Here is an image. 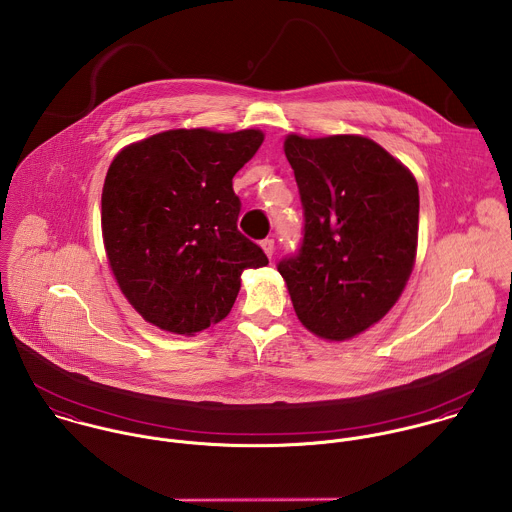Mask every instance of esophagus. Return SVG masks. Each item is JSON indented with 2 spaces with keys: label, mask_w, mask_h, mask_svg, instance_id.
<instances>
[{
  "label": "esophagus",
  "mask_w": 512,
  "mask_h": 512,
  "mask_svg": "<svg viewBox=\"0 0 512 512\" xmlns=\"http://www.w3.org/2000/svg\"><path fill=\"white\" fill-rule=\"evenodd\" d=\"M262 250L266 252V256L268 258H272L274 256V250H276V246H274V238H266V240H262Z\"/></svg>",
  "instance_id": "1"
}]
</instances>
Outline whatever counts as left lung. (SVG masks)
Segmentation results:
<instances>
[{
    "instance_id": "8db88e82",
    "label": "left lung",
    "mask_w": 512,
    "mask_h": 512,
    "mask_svg": "<svg viewBox=\"0 0 512 512\" xmlns=\"http://www.w3.org/2000/svg\"><path fill=\"white\" fill-rule=\"evenodd\" d=\"M304 238L278 264L300 322L320 338L347 340L399 300L417 254L419 188L371 139L288 135Z\"/></svg>"
}]
</instances>
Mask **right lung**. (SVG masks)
<instances>
[{
	"label": "right lung",
	"mask_w": 512,
	"mask_h": 512,
	"mask_svg": "<svg viewBox=\"0 0 512 512\" xmlns=\"http://www.w3.org/2000/svg\"><path fill=\"white\" fill-rule=\"evenodd\" d=\"M256 129H174L125 147L111 163L101 228L109 266L153 326L192 336L232 310L240 276L268 264L236 226L232 178L260 149Z\"/></svg>",
	"instance_id": "1"
}]
</instances>
